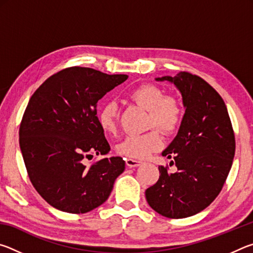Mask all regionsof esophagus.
<instances>
[{"label": "esophagus", "mask_w": 253, "mask_h": 253, "mask_svg": "<svg viewBox=\"0 0 253 253\" xmlns=\"http://www.w3.org/2000/svg\"><path fill=\"white\" fill-rule=\"evenodd\" d=\"M142 164V162L138 161V160H134V158H127L126 160V165L128 168H137V166H139Z\"/></svg>", "instance_id": "obj_1"}]
</instances>
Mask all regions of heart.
Listing matches in <instances>:
<instances>
[{"label":"heart","instance_id":"b5f03b06","mask_svg":"<svg viewBox=\"0 0 253 253\" xmlns=\"http://www.w3.org/2000/svg\"><path fill=\"white\" fill-rule=\"evenodd\" d=\"M129 98L137 106L148 111L147 126H156L164 134H173L182 122L183 110L176 98L164 96L160 88L153 84H143L129 93ZM118 109L116 102L107 101L98 111V123L107 134L117 129ZM163 146V138L153 129L143 135H129L117 145L121 155L135 160H143Z\"/></svg>","mask_w":253,"mask_h":253}]
</instances>
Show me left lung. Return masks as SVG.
Segmentation results:
<instances>
[{
  "label": "left lung",
  "instance_id": "obj_1",
  "mask_svg": "<svg viewBox=\"0 0 253 253\" xmlns=\"http://www.w3.org/2000/svg\"><path fill=\"white\" fill-rule=\"evenodd\" d=\"M156 81L174 84L185 108L177 135L162 155L177 170L160 166V178L145 195L154 211L183 219L203 211L222 190L232 166L235 139L223 99L207 81L181 71Z\"/></svg>",
  "mask_w": 253,
  "mask_h": 253
}]
</instances>
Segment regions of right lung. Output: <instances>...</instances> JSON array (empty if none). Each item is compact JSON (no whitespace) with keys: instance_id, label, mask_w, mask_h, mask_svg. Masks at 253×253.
<instances>
[{"instance_id":"right-lung-1","label":"right lung","mask_w":253,"mask_h":253,"mask_svg":"<svg viewBox=\"0 0 253 253\" xmlns=\"http://www.w3.org/2000/svg\"><path fill=\"white\" fill-rule=\"evenodd\" d=\"M127 78L71 67L51 76L30 98L20 125V148L30 181L51 207L87 213L109 198L125 161L106 157L87 166L84 158L109 153L97 102Z\"/></svg>"}]
</instances>
